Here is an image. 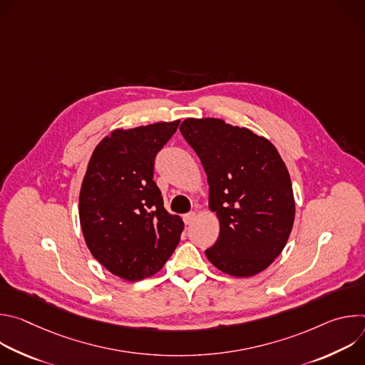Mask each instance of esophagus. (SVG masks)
Instances as JSON below:
<instances>
[{
	"label": "esophagus",
	"instance_id": "obj_1",
	"mask_svg": "<svg viewBox=\"0 0 365 365\" xmlns=\"http://www.w3.org/2000/svg\"><path fill=\"white\" fill-rule=\"evenodd\" d=\"M196 220V212H187V214H185L183 215V222L186 224V225H190V224H193V221Z\"/></svg>",
	"mask_w": 365,
	"mask_h": 365
}]
</instances>
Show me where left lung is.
Returning a JSON list of instances; mask_svg holds the SVG:
<instances>
[{
  "label": "left lung",
  "instance_id": "obj_1",
  "mask_svg": "<svg viewBox=\"0 0 365 365\" xmlns=\"http://www.w3.org/2000/svg\"><path fill=\"white\" fill-rule=\"evenodd\" d=\"M180 133L202 162L210 207L220 220V237L206 257L235 277L266 270L283 251L294 221L292 182L276 147L218 118H187Z\"/></svg>",
  "mask_w": 365,
  "mask_h": 365
}]
</instances>
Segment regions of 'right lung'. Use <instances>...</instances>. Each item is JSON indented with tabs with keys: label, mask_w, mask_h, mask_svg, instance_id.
<instances>
[{
	"label": "right lung",
	"mask_w": 365,
	"mask_h": 365,
	"mask_svg": "<svg viewBox=\"0 0 365 365\" xmlns=\"http://www.w3.org/2000/svg\"><path fill=\"white\" fill-rule=\"evenodd\" d=\"M180 121L115 130L92 153L79 195L86 245L113 274L137 282L176 250L183 221L170 215L154 182V160Z\"/></svg>",
	"instance_id": "1"
}]
</instances>
